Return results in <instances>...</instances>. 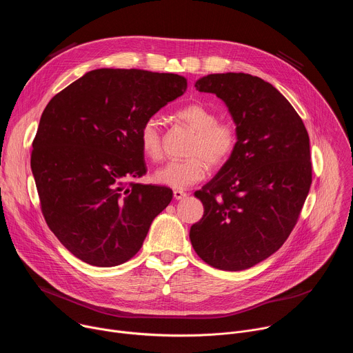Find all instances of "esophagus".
Instances as JSON below:
<instances>
[{
    "mask_svg": "<svg viewBox=\"0 0 353 353\" xmlns=\"http://www.w3.org/2000/svg\"><path fill=\"white\" fill-rule=\"evenodd\" d=\"M173 196H174L176 201H180V199H183V198L187 196V192L180 191V190H174V191H173Z\"/></svg>",
    "mask_w": 353,
    "mask_h": 353,
    "instance_id": "obj_1",
    "label": "esophagus"
}]
</instances>
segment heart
Segmentation results:
<instances>
[{"label":"heart","instance_id":"obj_1","mask_svg":"<svg viewBox=\"0 0 353 353\" xmlns=\"http://www.w3.org/2000/svg\"><path fill=\"white\" fill-rule=\"evenodd\" d=\"M177 119L195 131L190 158L173 161L154 173V181L173 190H185L204 180L210 166L219 168L233 155L237 146V131L229 121H218V114L203 103H190L177 112ZM142 154L158 161L162 157V132L155 117L148 119L139 130Z\"/></svg>","mask_w":353,"mask_h":353}]
</instances>
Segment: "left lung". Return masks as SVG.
I'll list each match as a JSON object with an SVG mask.
<instances>
[{
	"instance_id": "1",
	"label": "left lung",
	"mask_w": 353,
	"mask_h": 353,
	"mask_svg": "<svg viewBox=\"0 0 353 353\" xmlns=\"http://www.w3.org/2000/svg\"><path fill=\"white\" fill-rule=\"evenodd\" d=\"M195 88L223 100L237 146L195 191L204 216L191 226L190 240L211 267L247 270L278 251L299 219L312 185L309 134L286 97L259 77L211 74Z\"/></svg>"
}]
</instances>
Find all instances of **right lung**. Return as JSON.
Wrapping results in <instances>:
<instances>
[{
	"instance_id": "1",
	"label": "right lung",
	"mask_w": 353,
	"mask_h": 353,
	"mask_svg": "<svg viewBox=\"0 0 353 353\" xmlns=\"http://www.w3.org/2000/svg\"><path fill=\"white\" fill-rule=\"evenodd\" d=\"M185 89L177 74L100 68L46 106L30 168L50 230L77 259L94 267L128 261L170 204V188L130 180L146 173L142 124Z\"/></svg>"
}]
</instances>
